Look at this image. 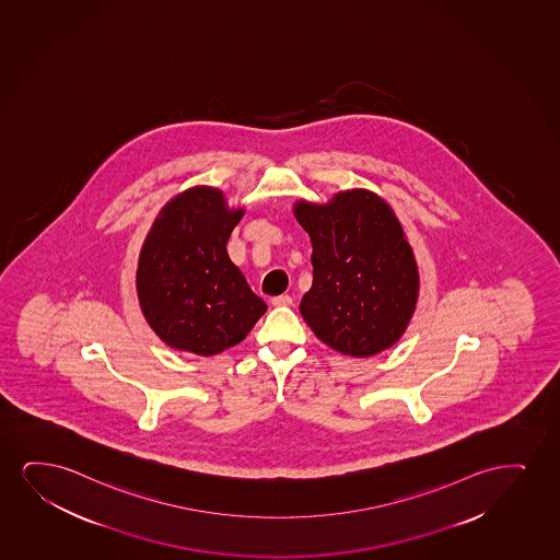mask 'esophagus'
<instances>
[{
	"label": "esophagus",
	"mask_w": 560,
	"mask_h": 560,
	"mask_svg": "<svg viewBox=\"0 0 560 560\" xmlns=\"http://www.w3.org/2000/svg\"><path fill=\"white\" fill-rule=\"evenodd\" d=\"M271 304L276 305V307H287V305H292V299L289 294H281V296L271 299Z\"/></svg>",
	"instance_id": "esophagus-1"
}]
</instances>
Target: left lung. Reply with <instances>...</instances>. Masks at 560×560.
<instances>
[{"label":"left lung","instance_id":"8db88e82","mask_svg":"<svg viewBox=\"0 0 560 560\" xmlns=\"http://www.w3.org/2000/svg\"><path fill=\"white\" fill-rule=\"evenodd\" d=\"M312 240V289L300 313L315 336L343 355L371 357L407 330L420 277L399 220L369 189L336 194L327 205L296 201Z\"/></svg>","mask_w":560,"mask_h":560}]
</instances>
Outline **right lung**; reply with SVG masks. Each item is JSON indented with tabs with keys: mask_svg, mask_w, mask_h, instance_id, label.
Returning <instances> with one entry per match:
<instances>
[{
	"mask_svg": "<svg viewBox=\"0 0 560 560\" xmlns=\"http://www.w3.org/2000/svg\"><path fill=\"white\" fill-rule=\"evenodd\" d=\"M243 209L196 186L173 197L140 250L137 291L148 325L171 348L211 357L232 348L268 310L225 245Z\"/></svg>",
	"mask_w": 560,
	"mask_h": 560,
	"instance_id": "add662e5",
	"label": "right lung"
}]
</instances>
